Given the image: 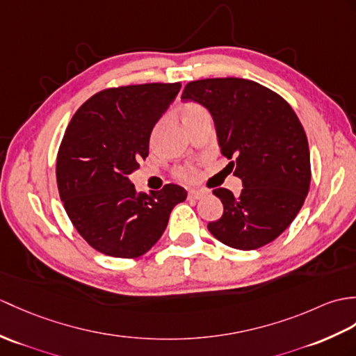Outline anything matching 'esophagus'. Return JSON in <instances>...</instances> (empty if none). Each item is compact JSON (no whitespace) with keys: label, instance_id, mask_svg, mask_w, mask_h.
<instances>
[{"label":"esophagus","instance_id":"1","mask_svg":"<svg viewBox=\"0 0 356 356\" xmlns=\"http://www.w3.org/2000/svg\"><path fill=\"white\" fill-rule=\"evenodd\" d=\"M206 195L204 191H200V189H191V191L188 193V198H191V200H200Z\"/></svg>","mask_w":356,"mask_h":356}]
</instances>
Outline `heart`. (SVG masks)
<instances>
[{
  "mask_svg": "<svg viewBox=\"0 0 356 356\" xmlns=\"http://www.w3.org/2000/svg\"><path fill=\"white\" fill-rule=\"evenodd\" d=\"M204 112L206 111L203 109L200 104L186 103V104H184V107H181L180 117H181V121H184V124H185L186 121H189L191 118L197 117V115L204 113ZM179 176L181 179H185V180H193V179H195V170H193V168H181V170H179Z\"/></svg>",
  "mask_w": 356,
  "mask_h": 356,
  "instance_id": "heart-1",
  "label": "heart"
}]
</instances>
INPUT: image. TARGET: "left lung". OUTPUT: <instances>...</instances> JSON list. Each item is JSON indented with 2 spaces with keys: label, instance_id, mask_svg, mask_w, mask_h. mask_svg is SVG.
<instances>
[{
  "label": "left lung",
  "instance_id": "1",
  "mask_svg": "<svg viewBox=\"0 0 356 356\" xmlns=\"http://www.w3.org/2000/svg\"><path fill=\"white\" fill-rule=\"evenodd\" d=\"M181 100L209 111L221 153L234 159L229 165L244 186L238 197L213 189L225 211L209 232L238 250L275 241L299 213L311 184L308 139L293 107L271 89L236 77L189 81Z\"/></svg>",
  "mask_w": 356,
  "mask_h": 356
}]
</instances>
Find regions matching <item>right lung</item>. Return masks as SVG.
<instances>
[{
    "instance_id": "right-lung-1",
    "label": "right lung",
    "mask_w": 356,
    "mask_h": 356,
    "mask_svg": "<svg viewBox=\"0 0 356 356\" xmlns=\"http://www.w3.org/2000/svg\"><path fill=\"white\" fill-rule=\"evenodd\" d=\"M180 83L109 88L74 113L57 153L56 177L65 211L81 238L113 258H138L158 243L172 208L186 198L179 185L138 193L129 175L148 156L154 124Z\"/></svg>"
}]
</instances>
